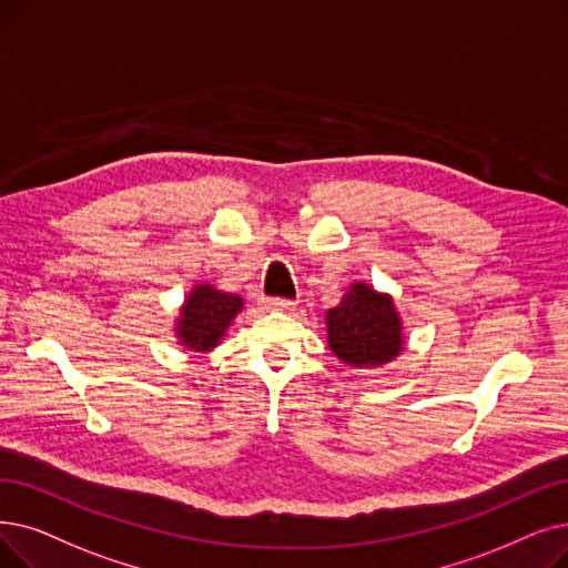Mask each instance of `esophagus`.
<instances>
[{"label":"esophagus","mask_w":568,"mask_h":568,"mask_svg":"<svg viewBox=\"0 0 568 568\" xmlns=\"http://www.w3.org/2000/svg\"><path fill=\"white\" fill-rule=\"evenodd\" d=\"M264 304H266V308H271V311H290V308L294 306V302H290V300H281V297H276V300H266Z\"/></svg>","instance_id":"obj_1"}]
</instances>
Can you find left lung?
I'll return each instance as SVG.
<instances>
[{
    "mask_svg": "<svg viewBox=\"0 0 568 568\" xmlns=\"http://www.w3.org/2000/svg\"><path fill=\"white\" fill-rule=\"evenodd\" d=\"M327 345L336 359L355 368H376L406 348L402 315L392 294L364 281L351 283L341 304L325 315Z\"/></svg>",
    "mask_w": 568,
    "mask_h": 568,
    "instance_id": "1",
    "label": "left lung"
}]
</instances>
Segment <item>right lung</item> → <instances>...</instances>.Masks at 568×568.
<instances>
[{"label":"right lung","instance_id":"add662e5","mask_svg":"<svg viewBox=\"0 0 568 568\" xmlns=\"http://www.w3.org/2000/svg\"><path fill=\"white\" fill-rule=\"evenodd\" d=\"M243 311V297L234 292L217 290L211 283H196L174 320L179 345L190 353L206 355L227 336L234 317Z\"/></svg>","mask_w":568,"mask_h":568}]
</instances>
